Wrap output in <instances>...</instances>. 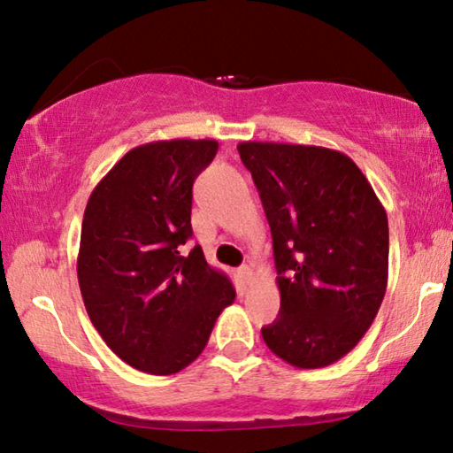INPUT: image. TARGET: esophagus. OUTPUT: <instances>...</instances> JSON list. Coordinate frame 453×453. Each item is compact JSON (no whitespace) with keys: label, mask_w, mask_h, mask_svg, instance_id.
Returning a JSON list of instances; mask_svg holds the SVG:
<instances>
[{"label":"esophagus","mask_w":453,"mask_h":453,"mask_svg":"<svg viewBox=\"0 0 453 453\" xmlns=\"http://www.w3.org/2000/svg\"><path fill=\"white\" fill-rule=\"evenodd\" d=\"M240 280L243 286H250L251 280H254V272H251V267H248V265L240 267Z\"/></svg>","instance_id":"34e87169"}]
</instances>
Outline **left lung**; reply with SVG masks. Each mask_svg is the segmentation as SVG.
Returning <instances> with one entry per match:
<instances>
[{
  "label": "left lung",
  "instance_id": "1",
  "mask_svg": "<svg viewBox=\"0 0 453 453\" xmlns=\"http://www.w3.org/2000/svg\"><path fill=\"white\" fill-rule=\"evenodd\" d=\"M272 229L280 316L262 327L275 356L302 370L337 362L370 329L388 286V216L346 153L242 142Z\"/></svg>",
  "mask_w": 453,
  "mask_h": 453
}]
</instances>
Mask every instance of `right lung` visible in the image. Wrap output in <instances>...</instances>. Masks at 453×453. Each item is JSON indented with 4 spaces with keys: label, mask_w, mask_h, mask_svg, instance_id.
Returning <instances> with one entry per match:
<instances>
[{
    "label": "right lung",
    "mask_w": 453,
    "mask_h": 453,
    "mask_svg": "<svg viewBox=\"0 0 453 453\" xmlns=\"http://www.w3.org/2000/svg\"><path fill=\"white\" fill-rule=\"evenodd\" d=\"M218 153L213 140L151 142L129 150L88 199L78 280L91 324L135 370L178 373L202 354L235 300L226 273L191 232V188Z\"/></svg>",
    "instance_id": "obj_1"
}]
</instances>
